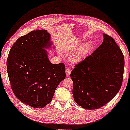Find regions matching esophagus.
I'll return each mask as SVG.
<instances>
[{
	"label": "esophagus",
	"mask_w": 130,
	"mask_h": 130,
	"mask_svg": "<svg viewBox=\"0 0 130 130\" xmlns=\"http://www.w3.org/2000/svg\"><path fill=\"white\" fill-rule=\"evenodd\" d=\"M71 72H72V70L70 68H67L66 70V73L67 76H69L70 75Z\"/></svg>",
	"instance_id": "34e87169"
}]
</instances>
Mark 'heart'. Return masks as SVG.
I'll list each match as a JSON object with an SVG mask.
<instances>
[{
    "label": "heart",
    "mask_w": 130,
    "mask_h": 130,
    "mask_svg": "<svg viewBox=\"0 0 130 130\" xmlns=\"http://www.w3.org/2000/svg\"><path fill=\"white\" fill-rule=\"evenodd\" d=\"M80 45V44H78V45ZM89 47L90 45L89 44H86L84 45H83L77 52L75 53L71 56L70 60L73 63H78V62L81 61L88 51Z\"/></svg>",
    "instance_id": "b5f03b06"
}]
</instances>
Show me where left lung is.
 <instances>
[{
    "mask_svg": "<svg viewBox=\"0 0 130 130\" xmlns=\"http://www.w3.org/2000/svg\"><path fill=\"white\" fill-rule=\"evenodd\" d=\"M103 35L102 44L76 64L70 74L74 101L86 109H98L109 102L122 83L124 55L112 37Z\"/></svg>",
    "mask_w": 130,
    "mask_h": 130,
    "instance_id": "obj_1",
    "label": "left lung"
}]
</instances>
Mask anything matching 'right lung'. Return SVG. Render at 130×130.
Wrapping results in <instances>:
<instances>
[{
    "label": "right lung",
    "instance_id": "right-lung-1",
    "mask_svg": "<svg viewBox=\"0 0 130 130\" xmlns=\"http://www.w3.org/2000/svg\"><path fill=\"white\" fill-rule=\"evenodd\" d=\"M47 30L31 31L17 40L7 59L10 86L16 97L33 108L50 103L57 87L66 77L64 64H52L44 47L50 46Z\"/></svg>",
    "mask_w": 130,
    "mask_h": 130
}]
</instances>
